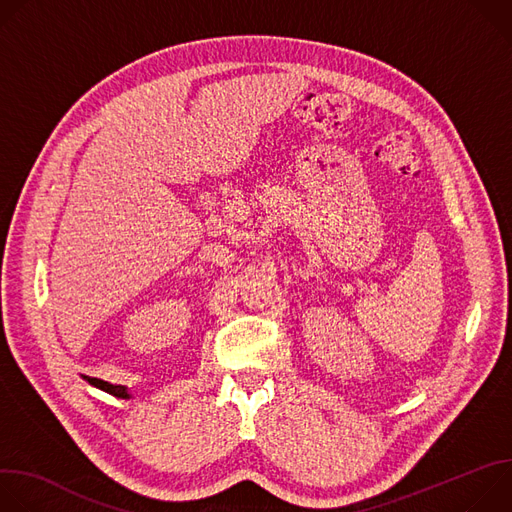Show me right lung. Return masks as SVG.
Returning <instances> with one entry per match:
<instances>
[{"label": "right lung", "instance_id": "add662e5", "mask_svg": "<svg viewBox=\"0 0 512 512\" xmlns=\"http://www.w3.org/2000/svg\"><path fill=\"white\" fill-rule=\"evenodd\" d=\"M87 383H91L93 387H97V389H101V391H105V393H109V395H115V397H119V399H129L131 395L127 393V387H123V385H111V383H107V381H101V379H95V377H83Z\"/></svg>", "mask_w": 512, "mask_h": 512}]
</instances>
